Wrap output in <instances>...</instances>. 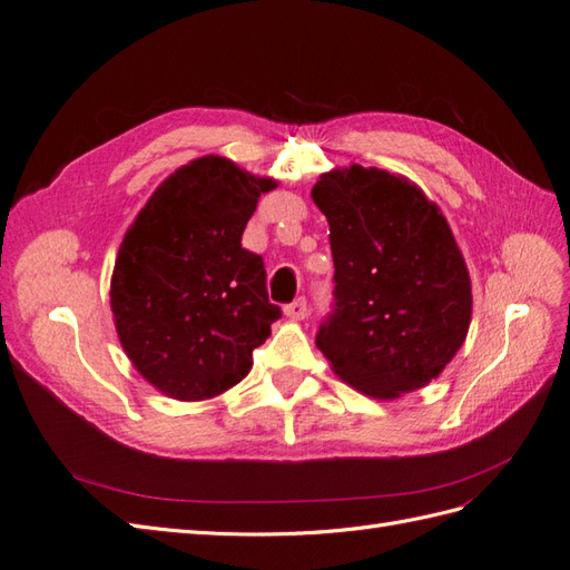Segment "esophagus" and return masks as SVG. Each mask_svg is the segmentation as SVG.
Returning a JSON list of instances; mask_svg holds the SVG:
<instances>
[{
	"label": "esophagus",
	"mask_w": 570,
	"mask_h": 570,
	"mask_svg": "<svg viewBox=\"0 0 570 570\" xmlns=\"http://www.w3.org/2000/svg\"><path fill=\"white\" fill-rule=\"evenodd\" d=\"M285 316L292 321H304L308 316V304L306 299H297L285 306Z\"/></svg>",
	"instance_id": "34e87169"
}]
</instances>
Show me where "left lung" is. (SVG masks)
I'll return each mask as SVG.
<instances>
[{"instance_id":"8db88e82","label":"left lung","mask_w":570,"mask_h":570,"mask_svg":"<svg viewBox=\"0 0 570 570\" xmlns=\"http://www.w3.org/2000/svg\"><path fill=\"white\" fill-rule=\"evenodd\" d=\"M335 312L316 335L333 373L373 400L425 387L469 335L471 275L440 206L404 176L358 164L323 174Z\"/></svg>"}]
</instances>
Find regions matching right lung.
Listing matches in <instances>:
<instances>
[{
  "mask_svg": "<svg viewBox=\"0 0 570 570\" xmlns=\"http://www.w3.org/2000/svg\"><path fill=\"white\" fill-rule=\"evenodd\" d=\"M273 187L209 154L170 174L126 230L109 292L116 333L137 373L170 400L204 402L237 385L281 318L264 258L239 245Z\"/></svg>",
  "mask_w": 570,
  "mask_h": 570,
  "instance_id": "right-lung-1",
  "label": "right lung"
}]
</instances>
